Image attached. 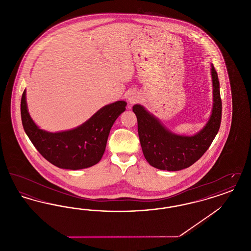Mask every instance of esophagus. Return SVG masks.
Returning a JSON list of instances; mask_svg holds the SVG:
<instances>
[{"label": "esophagus", "mask_w": 251, "mask_h": 251, "mask_svg": "<svg viewBox=\"0 0 251 251\" xmlns=\"http://www.w3.org/2000/svg\"><path fill=\"white\" fill-rule=\"evenodd\" d=\"M138 100H139V97H138V95H137L136 93H134V92H131V94L128 97V100H129L130 104L136 103V102L138 101Z\"/></svg>", "instance_id": "obj_1"}]
</instances>
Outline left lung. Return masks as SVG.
Instances as JSON below:
<instances>
[{"label":"left lung","mask_w":251,"mask_h":251,"mask_svg":"<svg viewBox=\"0 0 251 251\" xmlns=\"http://www.w3.org/2000/svg\"><path fill=\"white\" fill-rule=\"evenodd\" d=\"M214 107L211 118L201 131L193 136L176 135L167 130L143 106L134 105L138 135L143 154L149 164L162 170L178 171L192 166L209 149L220 128L222 100L219 81L212 65Z\"/></svg>","instance_id":"obj_1"}]
</instances>
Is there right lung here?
I'll use <instances>...</instances> for the list:
<instances>
[{
  "label": "right lung",
  "instance_id": "right-lung-1",
  "mask_svg": "<svg viewBox=\"0 0 251 251\" xmlns=\"http://www.w3.org/2000/svg\"><path fill=\"white\" fill-rule=\"evenodd\" d=\"M25 90L21 101L24 131L38 152L50 164L65 169H82L100 162L104 153L110 130L120 114L126 110L123 100L99 110L80 127L71 131L51 133L39 129L31 119Z\"/></svg>",
  "mask_w": 251,
  "mask_h": 251
}]
</instances>
